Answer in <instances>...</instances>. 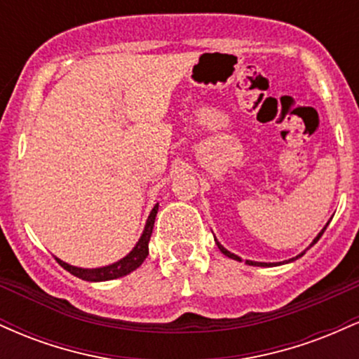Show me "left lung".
Wrapping results in <instances>:
<instances>
[{
  "label": "left lung",
  "mask_w": 359,
  "mask_h": 359,
  "mask_svg": "<svg viewBox=\"0 0 359 359\" xmlns=\"http://www.w3.org/2000/svg\"><path fill=\"white\" fill-rule=\"evenodd\" d=\"M329 222H331V221H327V222H325V226H324L323 229H320V233L317 234V236L314 238V240H312L311 245L307 246V250H309V248H312V246H314L316 243L319 241V238L323 236V233L325 231V228H327V224H329ZM214 241H216L217 248L221 250V253H222V255H226V257H228V258H231V259H238V262H241V258L238 257V255H234V253H231V251H228V250H226L224 246H222L221 243L216 240V238H214ZM307 250H304L302 253H299V255H297V257H294V258H290V259H285V262H278V263H265V262H251V259H246L245 263H246V265H251V266H278V265H283V263H292V262H295V259H299L300 257H304V255H306V251H307Z\"/></svg>",
  "instance_id": "obj_1"
}]
</instances>
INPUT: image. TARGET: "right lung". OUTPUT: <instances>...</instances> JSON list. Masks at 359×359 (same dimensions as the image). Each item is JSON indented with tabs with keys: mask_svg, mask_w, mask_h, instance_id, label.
<instances>
[{
	"mask_svg": "<svg viewBox=\"0 0 359 359\" xmlns=\"http://www.w3.org/2000/svg\"><path fill=\"white\" fill-rule=\"evenodd\" d=\"M156 212H158V204H155L154 209H151L150 216H148L147 219L145 228H143L142 236H140L137 245L133 246V250H131L126 257L118 259V262L111 263V265L97 266V269H81V266H74V265H69V263L62 262L60 258H55V259L59 262L60 266H64V269L69 271V273L76 275V277H79L82 280H88V282H106V280L125 277V275L131 273L133 270H137L148 257V243H150L151 231H154Z\"/></svg>",
	"mask_w": 359,
	"mask_h": 359,
	"instance_id": "right-lung-1",
	"label": "right lung"
}]
</instances>
